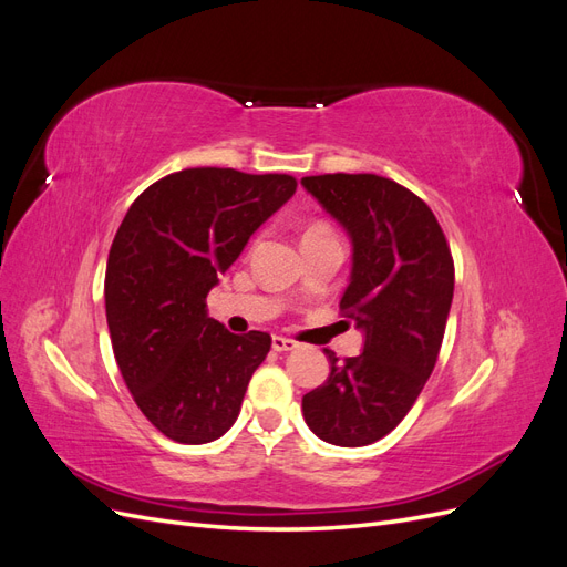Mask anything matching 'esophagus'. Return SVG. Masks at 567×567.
I'll list each match as a JSON object with an SVG mask.
<instances>
[{"instance_id": "1", "label": "esophagus", "mask_w": 567, "mask_h": 567, "mask_svg": "<svg viewBox=\"0 0 567 567\" xmlns=\"http://www.w3.org/2000/svg\"><path fill=\"white\" fill-rule=\"evenodd\" d=\"M271 348L277 352H288V350H296L298 342L290 340V338H284V336H274L271 338Z\"/></svg>"}]
</instances>
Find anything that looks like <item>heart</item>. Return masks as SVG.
I'll list each match as a JSON object with an SVG mask.
<instances>
[{"instance_id":"obj_1","label":"heart","mask_w":567,"mask_h":567,"mask_svg":"<svg viewBox=\"0 0 567 567\" xmlns=\"http://www.w3.org/2000/svg\"><path fill=\"white\" fill-rule=\"evenodd\" d=\"M312 229H323V227H312Z\"/></svg>"}]
</instances>
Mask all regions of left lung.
I'll return each instance as SVG.
<instances>
[{
	"label": "left lung",
	"instance_id": "obj_1",
	"mask_svg": "<svg viewBox=\"0 0 567 567\" xmlns=\"http://www.w3.org/2000/svg\"><path fill=\"white\" fill-rule=\"evenodd\" d=\"M302 186L352 241L340 312L364 333L359 357L331 362L329 379L302 398L310 431L338 447L385 437L433 373L454 298V260L433 210L379 175H317Z\"/></svg>",
	"mask_w": 567,
	"mask_h": 567
}]
</instances>
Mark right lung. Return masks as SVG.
<instances>
[{"instance_id": "right-lung-1", "label": "right lung", "mask_w": 567, "mask_h": 567, "mask_svg": "<svg viewBox=\"0 0 567 567\" xmlns=\"http://www.w3.org/2000/svg\"><path fill=\"white\" fill-rule=\"evenodd\" d=\"M296 186L290 175L188 167L130 205L109 252L106 319L125 385L165 437L205 444L238 419L271 336L229 333L205 298Z\"/></svg>"}]
</instances>
